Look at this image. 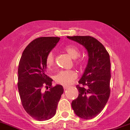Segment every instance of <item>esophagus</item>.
Instances as JSON below:
<instances>
[{"instance_id":"1","label":"esophagus","mask_w":130,"mask_h":130,"mask_svg":"<svg viewBox=\"0 0 130 130\" xmlns=\"http://www.w3.org/2000/svg\"><path fill=\"white\" fill-rule=\"evenodd\" d=\"M63 88H64V90H66V89L68 88V87H67V86H64V87H63Z\"/></svg>"}]
</instances>
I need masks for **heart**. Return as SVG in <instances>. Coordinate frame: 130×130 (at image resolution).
<instances>
[{
    "label": "heart",
    "instance_id": "1",
    "mask_svg": "<svg viewBox=\"0 0 130 130\" xmlns=\"http://www.w3.org/2000/svg\"><path fill=\"white\" fill-rule=\"evenodd\" d=\"M64 51L69 54L73 59H76L79 56L80 53L78 48L72 45H67L64 48ZM54 55L52 51H50L46 54L45 58V63L48 68L53 67L54 65ZM74 65L77 68H82L84 66V62L81 59L74 61ZM77 78V74L74 70H62L54 76V81L56 84L64 86H68L72 84Z\"/></svg>",
    "mask_w": 130,
    "mask_h": 130
}]
</instances>
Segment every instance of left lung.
<instances>
[{
    "instance_id": "8db88e82",
    "label": "left lung",
    "mask_w": 130,
    "mask_h": 130,
    "mask_svg": "<svg viewBox=\"0 0 130 130\" xmlns=\"http://www.w3.org/2000/svg\"><path fill=\"white\" fill-rule=\"evenodd\" d=\"M82 45L88 52L89 60L84 74L76 85L78 97L72 107L79 117L93 118L103 110L110 94V60L105 47L91 36H68Z\"/></svg>"
}]
</instances>
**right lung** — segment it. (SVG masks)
I'll list each match as a JSON object with an SVG mask.
<instances>
[{"label": "right lung", "mask_w": 130, "mask_h": 130, "mask_svg": "<svg viewBox=\"0 0 130 130\" xmlns=\"http://www.w3.org/2000/svg\"><path fill=\"white\" fill-rule=\"evenodd\" d=\"M59 40L55 37L35 39L26 46L19 62L18 87L21 102L26 112L37 120H46L54 116L64 92L62 85L53 87V79L46 74V54ZM43 87L50 89L43 93Z\"/></svg>", "instance_id": "1"}]
</instances>
